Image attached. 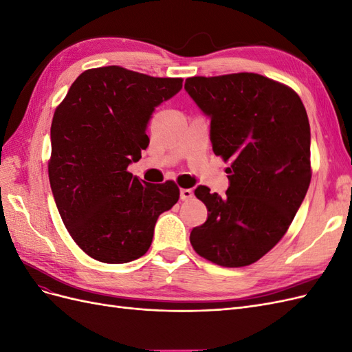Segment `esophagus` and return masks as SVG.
Segmentation results:
<instances>
[{
  "mask_svg": "<svg viewBox=\"0 0 352 352\" xmlns=\"http://www.w3.org/2000/svg\"><path fill=\"white\" fill-rule=\"evenodd\" d=\"M194 197L192 189H180V199L182 201H188Z\"/></svg>",
  "mask_w": 352,
  "mask_h": 352,
  "instance_id": "34e87169",
  "label": "esophagus"
}]
</instances>
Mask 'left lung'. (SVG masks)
Segmentation results:
<instances>
[{"label":"left lung","instance_id":"1","mask_svg":"<svg viewBox=\"0 0 352 352\" xmlns=\"http://www.w3.org/2000/svg\"><path fill=\"white\" fill-rule=\"evenodd\" d=\"M185 91L210 117L212 151L232 162L226 195L195 189L208 217L190 232V243L223 267L250 265L282 239L310 186L304 104L291 88L257 73L189 78Z\"/></svg>","mask_w":352,"mask_h":352}]
</instances>
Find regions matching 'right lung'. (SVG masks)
<instances>
[{
	"label": "right lung",
	"mask_w": 352,
	"mask_h": 352,
	"mask_svg": "<svg viewBox=\"0 0 352 352\" xmlns=\"http://www.w3.org/2000/svg\"><path fill=\"white\" fill-rule=\"evenodd\" d=\"M182 82L119 66L89 69L52 117V195L73 241L94 260L123 264L142 257L158 216L179 199L172 180L146 184L127 166L150 144L146 127L155 107Z\"/></svg>",
	"instance_id": "obj_1"
}]
</instances>
